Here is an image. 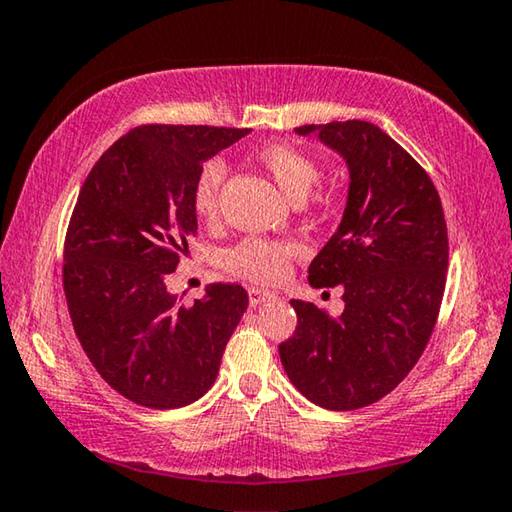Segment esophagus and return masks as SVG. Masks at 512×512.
I'll use <instances>...</instances> for the list:
<instances>
[{
    "label": "esophagus",
    "mask_w": 512,
    "mask_h": 512,
    "mask_svg": "<svg viewBox=\"0 0 512 512\" xmlns=\"http://www.w3.org/2000/svg\"><path fill=\"white\" fill-rule=\"evenodd\" d=\"M271 297H275L273 291H264V288H257V286H248V300L253 306L262 304L266 300H271Z\"/></svg>",
    "instance_id": "1"
}]
</instances>
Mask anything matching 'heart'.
<instances>
[{
  "label": "heart",
  "instance_id": "1",
  "mask_svg": "<svg viewBox=\"0 0 512 512\" xmlns=\"http://www.w3.org/2000/svg\"><path fill=\"white\" fill-rule=\"evenodd\" d=\"M255 161L271 174L288 199L302 201L320 179V165L288 143H268L255 152ZM226 181V165L210 159L199 167L192 183V210L201 221H215L219 215L221 185ZM297 246L288 239L246 237L221 253V266L230 275L257 284L280 282L288 273Z\"/></svg>",
  "mask_w": 512,
  "mask_h": 512
}]
</instances>
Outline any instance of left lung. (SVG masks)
Instances as JSON below:
<instances>
[{
	"label": "left lung",
	"instance_id": "1",
	"mask_svg": "<svg viewBox=\"0 0 512 512\" xmlns=\"http://www.w3.org/2000/svg\"><path fill=\"white\" fill-rule=\"evenodd\" d=\"M349 165L340 226L309 266L315 288H345L340 318L291 300L293 336L280 345L286 376L324 410H360L410 374L439 318L448 226L434 183L392 136L367 120L302 125Z\"/></svg>",
	"mask_w": 512,
	"mask_h": 512
}]
</instances>
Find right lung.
I'll use <instances>...</instances> for the list:
<instances>
[{
	"label": "right lung",
	"instance_id": "add662e5",
	"mask_svg": "<svg viewBox=\"0 0 512 512\" xmlns=\"http://www.w3.org/2000/svg\"><path fill=\"white\" fill-rule=\"evenodd\" d=\"M248 132L134 127L82 183L64 237V295L91 365L136 405L174 410L206 394L246 311L239 284H210L203 300L185 304L165 280L197 235L199 167Z\"/></svg>",
	"mask_w": 512,
	"mask_h": 512
}]
</instances>
